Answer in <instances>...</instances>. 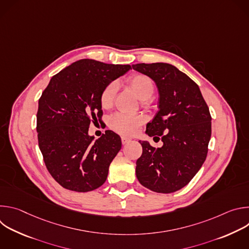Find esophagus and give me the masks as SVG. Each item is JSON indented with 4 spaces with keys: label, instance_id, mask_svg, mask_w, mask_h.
<instances>
[{
    "label": "esophagus",
    "instance_id": "1",
    "mask_svg": "<svg viewBox=\"0 0 249 249\" xmlns=\"http://www.w3.org/2000/svg\"><path fill=\"white\" fill-rule=\"evenodd\" d=\"M131 141H132V139H130V138H128V137H125V136H122V137H121V142H122L123 145H126V144L130 143Z\"/></svg>",
    "mask_w": 249,
    "mask_h": 249
}]
</instances>
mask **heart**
Wrapping results in <instances>:
<instances>
[{
	"label": "heart",
	"instance_id": "obj_1",
	"mask_svg": "<svg viewBox=\"0 0 249 249\" xmlns=\"http://www.w3.org/2000/svg\"><path fill=\"white\" fill-rule=\"evenodd\" d=\"M128 84L135 94L143 101L144 104L152 98L155 93V84L148 76L144 74H135L128 79ZM117 84L112 82L101 90L99 94V103L103 109H109L113 105ZM143 123V119L139 116H130L123 113H116L110 118V128L122 135H132Z\"/></svg>",
	"mask_w": 249,
	"mask_h": 249
}]
</instances>
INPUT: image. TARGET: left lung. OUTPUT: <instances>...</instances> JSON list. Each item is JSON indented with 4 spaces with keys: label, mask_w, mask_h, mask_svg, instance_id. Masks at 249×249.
<instances>
[{
    "label": "left lung",
    "mask_w": 249,
    "mask_h": 249,
    "mask_svg": "<svg viewBox=\"0 0 249 249\" xmlns=\"http://www.w3.org/2000/svg\"><path fill=\"white\" fill-rule=\"evenodd\" d=\"M132 67L158 86L160 110L146 132L163 143L156 149L139 141L143 154L136 161L137 178L152 191L172 193L187 185L206 160L212 133L209 107L198 85L176 67L166 63Z\"/></svg>",
    "instance_id": "1"
}]
</instances>
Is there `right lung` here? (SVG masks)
Returning a JSON list of instances; mask_svg holds the SVG:
<instances>
[{"label": "right lung", "mask_w": 249, "mask_h": 249, "mask_svg": "<svg viewBox=\"0 0 249 249\" xmlns=\"http://www.w3.org/2000/svg\"><path fill=\"white\" fill-rule=\"evenodd\" d=\"M130 69L83 59L53 76L42 92L36 115L38 145L49 173L62 187L88 192L107 178L121 139L106 130L92 142L89 127L102 116L101 90Z\"/></svg>", "instance_id": "right-lung-1"}]
</instances>
